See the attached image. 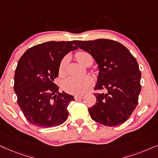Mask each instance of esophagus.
<instances>
[{
	"label": "esophagus",
	"mask_w": 158,
	"mask_h": 158,
	"mask_svg": "<svg viewBox=\"0 0 158 158\" xmlns=\"http://www.w3.org/2000/svg\"><path fill=\"white\" fill-rule=\"evenodd\" d=\"M83 98V95H75L74 98L76 101H79V100H81Z\"/></svg>",
	"instance_id": "1"
}]
</instances>
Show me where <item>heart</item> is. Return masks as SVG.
<instances>
[{
    "mask_svg": "<svg viewBox=\"0 0 158 158\" xmlns=\"http://www.w3.org/2000/svg\"><path fill=\"white\" fill-rule=\"evenodd\" d=\"M76 58L79 63L87 65L89 62H93L92 56L87 52H79L76 54ZM67 63V57L62 60L59 66V73L63 75L65 73V65ZM94 84L93 78L90 76H85L83 77H70L65 79L63 82V88L67 93L73 95H81L91 87Z\"/></svg>",
    "mask_w": 158,
    "mask_h": 158,
    "instance_id": "1",
    "label": "heart"
}]
</instances>
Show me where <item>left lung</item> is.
<instances>
[{
  "instance_id": "left-lung-1",
  "label": "left lung",
  "mask_w": 158,
  "mask_h": 158,
  "mask_svg": "<svg viewBox=\"0 0 158 158\" xmlns=\"http://www.w3.org/2000/svg\"><path fill=\"white\" fill-rule=\"evenodd\" d=\"M73 44L90 54L98 67L94 94L95 104L89 108L91 118L106 126H117L131 117L138 104L141 71L136 60L125 46L109 39L73 41Z\"/></svg>"
}]
</instances>
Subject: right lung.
<instances>
[{"label": "right lung", "mask_w": 158, "mask_h": 158, "mask_svg": "<svg viewBox=\"0 0 158 158\" xmlns=\"http://www.w3.org/2000/svg\"><path fill=\"white\" fill-rule=\"evenodd\" d=\"M78 48L72 41H48L30 48L17 63L14 89L27 120L40 127L58 126L69 117L73 95L54 83L62 59Z\"/></svg>", "instance_id": "add662e5"}]
</instances>
